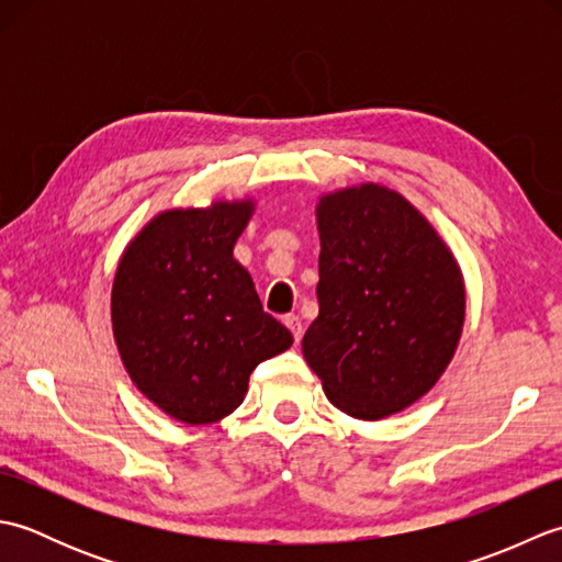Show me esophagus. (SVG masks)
<instances>
[{"instance_id": "34e87169", "label": "esophagus", "mask_w": 562, "mask_h": 562, "mask_svg": "<svg viewBox=\"0 0 562 562\" xmlns=\"http://www.w3.org/2000/svg\"><path fill=\"white\" fill-rule=\"evenodd\" d=\"M284 326H288V328L292 330V336H294V340H296V342L302 340V336H304V324H302V318H300V316H294V314L284 316Z\"/></svg>"}]
</instances>
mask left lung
I'll list each match as a JSON object with an SVG mask.
<instances>
[{
    "label": "left lung",
    "instance_id": "obj_1",
    "mask_svg": "<svg viewBox=\"0 0 562 562\" xmlns=\"http://www.w3.org/2000/svg\"><path fill=\"white\" fill-rule=\"evenodd\" d=\"M318 316L302 350L328 401L384 420L432 389L459 348L463 274L425 214L360 183L318 198Z\"/></svg>",
    "mask_w": 562,
    "mask_h": 562
}]
</instances>
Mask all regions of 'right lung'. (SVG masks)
Masks as SVG:
<instances>
[{"mask_svg":"<svg viewBox=\"0 0 562 562\" xmlns=\"http://www.w3.org/2000/svg\"><path fill=\"white\" fill-rule=\"evenodd\" d=\"M256 202L214 200L151 217L117 262L113 338L133 384L173 420L210 425L244 403L248 376L294 342L262 312L234 258Z\"/></svg>","mask_w":562,"mask_h":562,"instance_id":"add662e5","label":"right lung"}]
</instances>
